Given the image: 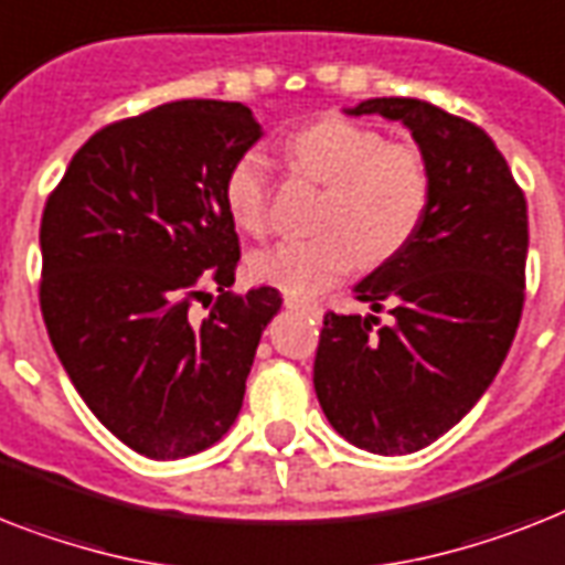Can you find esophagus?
<instances>
[{"mask_svg":"<svg viewBox=\"0 0 565 565\" xmlns=\"http://www.w3.org/2000/svg\"><path fill=\"white\" fill-rule=\"evenodd\" d=\"M284 305L290 307V310H301L307 316H316V319H322V307L313 305V301H298V298H284Z\"/></svg>","mask_w":565,"mask_h":565,"instance_id":"34e87169","label":"esophagus"}]
</instances>
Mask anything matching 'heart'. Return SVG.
<instances>
[{
	"label": "heart",
	"instance_id": "1",
	"mask_svg": "<svg viewBox=\"0 0 565 565\" xmlns=\"http://www.w3.org/2000/svg\"><path fill=\"white\" fill-rule=\"evenodd\" d=\"M296 173L324 185L313 226L319 235L255 252V281L290 298H313L356 264L377 267L403 252L433 203V171L424 150L386 141L369 124L324 118L284 145ZM223 203L235 226L264 235L273 211V177L255 150L237 156L223 179Z\"/></svg>",
	"mask_w": 565,
	"mask_h": 565
}]
</instances>
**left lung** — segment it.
Masks as SVG:
<instances>
[{
  "label": "left lung",
  "instance_id": "1",
  "mask_svg": "<svg viewBox=\"0 0 565 565\" xmlns=\"http://www.w3.org/2000/svg\"><path fill=\"white\" fill-rule=\"evenodd\" d=\"M371 113L409 127L433 171V203L409 246L356 287L374 316H324L313 386L345 441L406 456L473 409L511 351L525 305L529 209L505 156L473 121L417 98L351 109Z\"/></svg>",
  "mask_w": 565,
  "mask_h": 565
}]
</instances>
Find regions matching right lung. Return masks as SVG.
<instances>
[{"instance_id":"obj_1","label":"right lung","mask_w":565,"mask_h":565,"mask_svg":"<svg viewBox=\"0 0 565 565\" xmlns=\"http://www.w3.org/2000/svg\"><path fill=\"white\" fill-rule=\"evenodd\" d=\"M258 139L243 104L173 100L95 132L45 200V330L92 415L141 456L228 433L281 307L273 287L228 290L241 241L223 179Z\"/></svg>"}]
</instances>
